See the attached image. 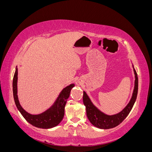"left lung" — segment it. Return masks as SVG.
I'll return each instance as SVG.
<instances>
[{
	"label": "left lung",
	"mask_w": 152,
	"mask_h": 152,
	"mask_svg": "<svg viewBox=\"0 0 152 152\" xmlns=\"http://www.w3.org/2000/svg\"><path fill=\"white\" fill-rule=\"evenodd\" d=\"M134 72L135 74V85L132 98L130 102L122 112L114 115H107L100 112L91 102L88 96L84 91L83 102L86 108L87 116L93 126L103 129H111L118 126L127 117L136 102L138 90V78L135 69H134Z\"/></svg>",
	"instance_id": "left-lung-1"
}]
</instances>
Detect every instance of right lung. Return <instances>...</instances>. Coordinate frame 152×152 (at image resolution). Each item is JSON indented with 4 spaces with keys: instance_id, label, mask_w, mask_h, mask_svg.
<instances>
[{
    "instance_id": "1",
    "label": "right lung",
    "mask_w": 152,
    "mask_h": 152,
    "mask_svg": "<svg viewBox=\"0 0 152 152\" xmlns=\"http://www.w3.org/2000/svg\"><path fill=\"white\" fill-rule=\"evenodd\" d=\"M17 80H18V69L14 75L12 80V91L14 99L18 110L25 120L32 126L42 129L52 128L60 123L65 114V107L67 99L69 98L71 89L74 87V84H70L63 89L59 95L56 102L46 111L39 115H31L23 109L19 103L17 95Z\"/></svg>"
}]
</instances>
